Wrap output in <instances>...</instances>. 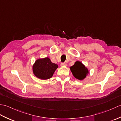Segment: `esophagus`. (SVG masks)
<instances>
[{"label": "esophagus", "mask_w": 121, "mask_h": 121, "mask_svg": "<svg viewBox=\"0 0 121 121\" xmlns=\"http://www.w3.org/2000/svg\"><path fill=\"white\" fill-rule=\"evenodd\" d=\"M60 65L62 66H66V64L65 63H61Z\"/></svg>", "instance_id": "obj_1"}]
</instances>
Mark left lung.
Here are the masks:
<instances>
[{
    "instance_id": "left-lung-1",
    "label": "left lung",
    "mask_w": 121,
    "mask_h": 121,
    "mask_svg": "<svg viewBox=\"0 0 121 121\" xmlns=\"http://www.w3.org/2000/svg\"><path fill=\"white\" fill-rule=\"evenodd\" d=\"M70 69L73 76L79 80H82L85 78L88 73V69L79 61H76L70 68Z\"/></svg>"
}]
</instances>
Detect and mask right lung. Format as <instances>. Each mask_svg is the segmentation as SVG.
<instances>
[{"mask_svg":"<svg viewBox=\"0 0 121 121\" xmlns=\"http://www.w3.org/2000/svg\"><path fill=\"white\" fill-rule=\"evenodd\" d=\"M58 66L51 62L49 58L38 59L33 66L34 75L42 79H48L52 76Z\"/></svg>","mask_w":121,"mask_h":121,"instance_id":"1","label":"right lung"}]
</instances>
